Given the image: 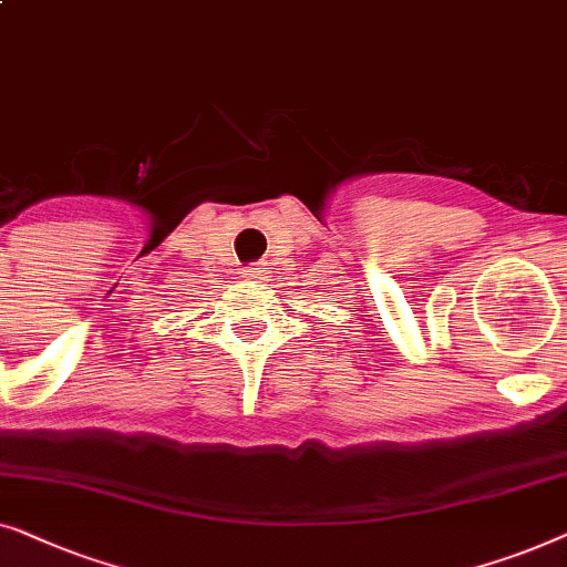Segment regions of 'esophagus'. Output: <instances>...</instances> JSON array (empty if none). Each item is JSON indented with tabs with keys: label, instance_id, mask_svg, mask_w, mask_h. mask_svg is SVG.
Listing matches in <instances>:
<instances>
[{
	"label": "esophagus",
	"instance_id": "1",
	"mask_svg": "<svg viewBox=\"0 0 567 567\" xmlns=\"http://www.w3.org/2000/svg\"><path fill=\"white\" fill-rule=\"evenodd\" d=\"M261 275H265V267L261 265L246 267V277H249V280H261Z\"/></svg>",
	"mask_w": 567,
	"mask_h": 567
}]
</instances>
